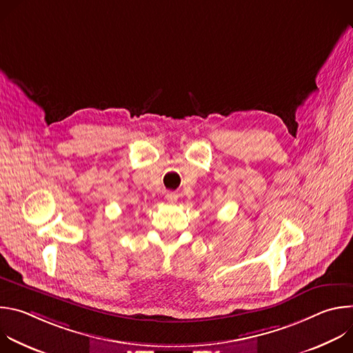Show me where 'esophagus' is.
Here are the masks:
<instances>
[{
	"mask_svg": "<svg viewBox=\"0 0 353 353\" xmlns=\"http://www.w3.org/2000/svg\"><path fill=\"white\" fill-rule=\"evenodd\" d=\"M177 194L176 192H166V199L169 201V203H176L177 201Z\"/></svg>",
	"mask_w": 353,
	"mask_h": 353,
	"instance_id": "1",
	"label": "esophagus"
}]
</instances>
